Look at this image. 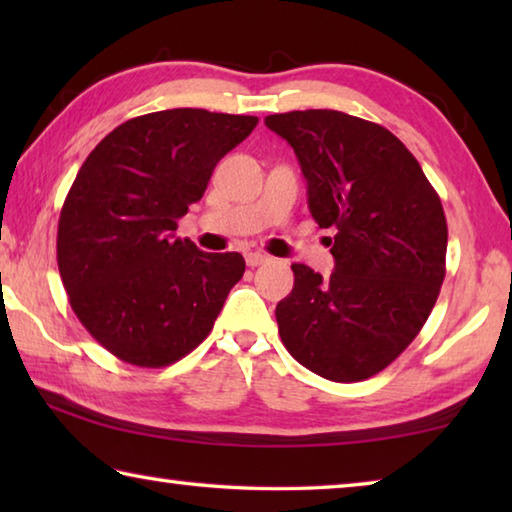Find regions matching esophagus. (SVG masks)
<instances>
[{
    "mask_svg": "<svg viewBox=\"0 0 512 512\" xmlns=\"http://www.w3.org/2000/svg\"><path fill=\"white\" fill-rule=\"evenodd\" d=\"M268 259H271V257L264 255V253H248V255H246V264H248L250 268H255V266L266 264Z\"/></svg>",
    "mask_w": 512,
    "mask_h": 512,
    "instance_id": "34e87169",
    "label": "esophagus"
}]
</instances>
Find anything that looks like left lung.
Here are the masks:
<instances>
[{"mask_svg":"<svg viewBox=\"0 0 512 512\" xmlns=\"http://www.w3.org/2000/svg\"><path fill=\"white\" fill-rule=\"evenodd\" d=\"M264 124L296 151L311 216L336 228L332 275L291 264L293 291L275 307L282 343L320 377L363 381L409 348L436 305L443 203L384 126L339 110H293Z\"/></svg>","mask_w":512,"mask_h":512,"instance_id":"1","label":"left lung"}]
</instances>
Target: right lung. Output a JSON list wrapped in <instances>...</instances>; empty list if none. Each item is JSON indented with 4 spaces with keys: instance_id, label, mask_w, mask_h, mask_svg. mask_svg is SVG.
Listing matches in <instances>:
<instances>
[{
    "instance_id": "1",
    "label": "right lung",
    "mask_w": 512,
    "mask_h": 512,
    "mask_svg": "<svg viewBox=\"0 0 512 512\" xmlns=\"http://www.w3.org/2000/svg\"><path fill=\"white\" fill-rule=\"evenodd\" d=\"M257 121L201 108L149 112L103 137L76 173L58 219V271L74 314L117 359L162 368L212 332L246 262L173 232Z\"/></svg>"
}]
</instances>
